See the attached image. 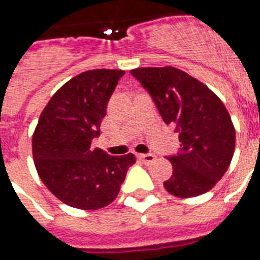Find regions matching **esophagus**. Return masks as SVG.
<instances>
[{
    "label": "esophagus",
    "mask_w": 260,
    "mask_h": 260,
    "mask_svg": "<svg viewBox=\"0 0 260 260\" xmlns=\"http://www.w3.org/2000/svg\"><path fill=\"white\" fill-rule=\"evenodd\" d=\"M139 159L142 160V162H144L146 165H150V163H152L156 159V156H155L154 154H139L138 155Z\"/></svg>",
    "instance_id": "esophagus-1"
}]
</instances>
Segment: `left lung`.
Returning a JSON list of instances; mask_svg holds the SVG:
<instances>
[{
	"mask_svg": "<svg viewBox=\"0 0 260 260\" xmlns=\"http://www.w3.org/2000/svg\"><path fill=\"white\" fill-rule=\"evenodd\" d=\"M131 74L148 90L166 124L175 125L181 150L170 156L173 175L163 185L179 198L209 191L228 170L235 126L221 100L198 79L175 67H139Z\"/></svg>",
	"mask_w": 260,
	"mask_h": 260,
	"instance_id": "8db88e82",
	"label": "left lung"
}]
</instances>
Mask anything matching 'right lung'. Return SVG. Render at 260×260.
Returning a JSON list of instances; mask_svg holds the SVG:
<instances>
[{
	"label": "right lung",
	"instance_id": "right-lung-1",
	"mask_svg": "<svg viewBox=\"0 0 260 260\" xmlns=\"http://www.w3.org/2000/svg\"><path fill=\"white\" fill-rule=\"evenodd\" d=\"M122 70L95 69L75 75L51 97L32 136L39 177L55 197L83 210L114 201L134 154L112 156L91 147Z\"/></svg>",
	"mask_w": 260,
	"mask_h": 260
}]
</instances>
